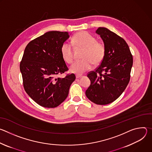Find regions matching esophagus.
Masks as SVG:
<instances>
[{
	"label": "esophagus",
	"instance_id": "esophagus-1",
	"mask_svg": "<svg viewBox=\"0 0 152 152\" xmlns=\"http://www.w3.org/2000/svg\"><path fill=\"white\" fill-rule=\"evenodd\" d=\"M82 76V75H76V79H79V78L81 77Z\"/></svg>",
	"mask_w": 152,
	"mask_h": 152
}]
</instances>
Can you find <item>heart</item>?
Segmentation results:
<instances>
[{
	"label": "heart",
	"instance_id": "obj_1",
	"mask_svg": "<svg viewBox=\"0 0 152 152\" xmlns=\"http://www.w3.org/2000/svg\"><path fill=\"white\" fill-rule=\"evenodd\" d=\"M72 42L76 48L83 50L82 53V60L76 61L70 67L71 72L82 74L90 69L93 64H100L103 60L106 54L104 45L97 41L93 35L85 31L76 34L72 38ZM61 53L63 59L68 64H71L74 59L73 48L69 43L66 42L61 48Z\"/></svg>",
	"mask_w": 152,
	"mask_h": 152
}]
</instances>
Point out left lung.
<instances>
[{
  "mask_svg": "<svg viewBox=\"0 0 152 152\" xmlns=\"http://www.w3.org/2000/svg\"><path fill=\"white\" fill-rule=\"evenodd\" d=\"M103 39L106 54L99 66L89 72L91 85L85 91L88 99L97 104L111 103L118 98L127 86L133 57L125 40L106 28L96 32Z\"/></svg>",
  "mask_w": 152,
  "mask_h": 152,
  "instance_id": "1",
  "label": "left lung"
}]
</instances>
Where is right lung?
Here are the masks:
<instances>
[{
  "label": "right lung",
  "mask_w": 152,
  "mask_h": 152,
  "mask_svg": "<svg viewBox=\"0 0 152 152\" xmlns=\"http://www.w3.org/2000/svg\"><path fill=\"white\" fill-rule=\"evenodd\" d=\"M70 35L67 32L49 31L30 41L20 64L25 91L39 105L55 107L67 97L75 75H58L68 71L61 48Z\"/></svg>",
  "instance_id": "right-lung-1"
}]
</instances>
